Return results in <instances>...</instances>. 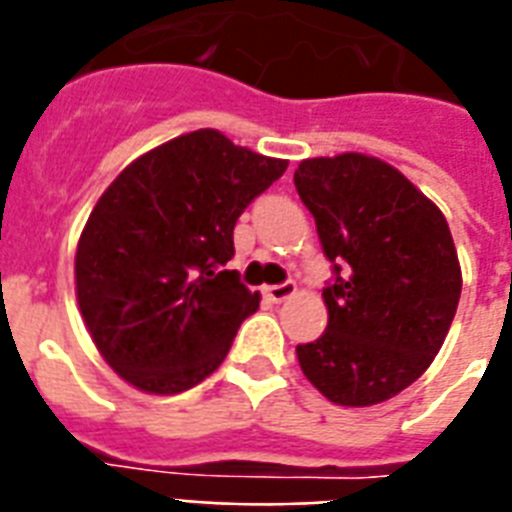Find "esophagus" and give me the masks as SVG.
Returning <instances> with one entry per match:
<instances>
[{
	"instance_id": "esophagus-1",
	"label": "esophagus",
	"mask_w": 512,
	"mask_h": 512,
	"mask_svg": "<svg viewBox=\"0 0 512 512\" xmlns=\"http://www.w3.org/2000/svg\"><path fill=\"white\" fill-rule=\"evenodd\" d=\"M297 292L295 281H284V284H276V287H265V297L271 300V303H284L289 297Z\"/></svg>"
}]
</instances>
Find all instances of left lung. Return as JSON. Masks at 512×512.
Returning a JSON list of instances; mask_svg holds the SVG:
<instances>
[{"instance_id":"left-lung-1","label":"left lung","mask_w":512,"mask_h":512,"mask_svg":"<svg viewBox=\"0 0 512 512\" xmlns=\"http://www.w3.org/2000/svg\"><path fill=\"white\" fill-rule=\"evenodd\" d=\"M295 185L327 257L345 263L324 289L327 332L297 345L300 369L332 404H382L433 364L452 327L462 271L449 223L377 156L303 159Z\"/></svg>"}]
</instances>
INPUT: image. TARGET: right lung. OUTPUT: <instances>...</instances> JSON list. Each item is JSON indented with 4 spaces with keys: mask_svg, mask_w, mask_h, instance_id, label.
<instances>
[{
    "mask_svg": "<svg viewBox=\"0 0 512 512\" xmlns=\"http://www.w3.org/2000/svg\"><path fill=\"white\" fill-rule=\"evenodd\" d=\"M287 159L185 132L119 172L76 244V303L106 364L143 393L175 396L223 364L260 308L236 271L233 225Z\"/></svg>",
    "mask_w": 512,
    "mask_h": 512,
    "instance_id": "right-lung-1",
    "label": "right lung"
}]
</instances>
